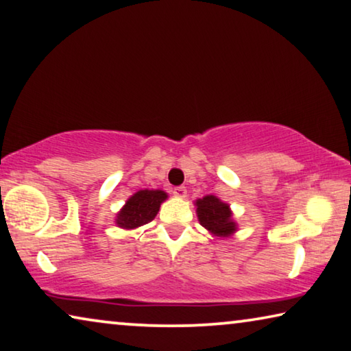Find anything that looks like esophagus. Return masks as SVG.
<instances>
[{"mask_svg":"<svg viewBox=\"0 0 351 351\" xmlns=\"http://www.w3.org/2000/svg\"><path fill=\"white\" fill-rule=\"evenodd\" d=\"M172 194H174L177 199H185L186 197V188L185 186H177V188H174Z\"/></svg>","mask_w":351,"mask_h":351,"instance_id":"34e87169","label":"esophagus"}]
</instances>
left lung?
Listing matches in <instances>:
<instances>
[{
	"label": "left lung",
	"mask_w": 351,
	"mask_h": 351,
	"mask_svg": "<svg viewBox=\"0 0 351 351\" xmlns=\"http://www.w3.org/2000/svg\"><path fill=\"white\" fill-rule=\"evenodd\" d=\"M194 205L200 226L213 237L228 238L238 232V223L233 219L232 208L219 197L208 194L197 199Z\"/></svg>",
	"instance_id": "1"
}]
</instances>
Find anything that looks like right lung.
<instances>
[{
  "instance_id": "1",
  "label": "right lung",
  "mask_w": 351,
  "mask_h": 351,
  "mask_svg": "<svg viewBox=\"0 0 351 351\" xmlns=\"http://www.w3.org/2000/svg\"><path fill=\"white\" fill-rule=\"evenodd\" d=\"M168 199L163 189H140L125 200L123 208L117 213L114 223L119 228L135 230L151 222L157 216L160 205Z\"/></svg>"
}]
</instances>
